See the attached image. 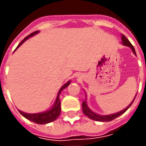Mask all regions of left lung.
<instances>
[{"instance_id": "1", "label": "left lung", "mask_w": 146, "mask_h": 146, "mask_svg": "<svg viewBox=\"0 0 146 146\" xmlns=\"http://www.w3.org/2000/svg\"><path fill=\"white\" fill-rule=\"evenodd\" d=\"M121 40H122V44L123 45H125V46H127L129 48H131L132 51H133V53L136 55V52H135V48H134V46L131 44V42L129 41L127 39L124 35H122V37H121ZM135 98L133 99V101L131 102V104L129 105L128 106L127 108H125L124 110H121V111H119L118 113H113V114H110V115H98L97 113H94L93 111L90 110L88 106V105H87V100H85L82 103V110H83V113H84V115L88 116V118H90L91 119H93V120H95V121H100V122H107V121H111V120H113L116 117H118L120 115H122L123 113H124L127 111V110H128L130 106H131L132 103H133V102L135 101Z\"/></svg>"}]
</instances>
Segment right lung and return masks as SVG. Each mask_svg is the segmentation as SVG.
<instances>
[{"label": "right lung", "mask_w": 146, "mask_h": 146, "mask_svg": "<svg viewBox=\"0 0 146 146\" xmlns=\"http://www.w3.org/2000/svg\"><path fill=\"white\" fill-rule=\"evenodd\" d=\"M39 31H35V32H33L30 35H28L27 36H26L25 38L20 42V44L18 45V47L15 48V50L17 49L19 47H20V45H22L23 44L24 42L27 40V39H29L30 36H33V35H35L36 33H38ZM70 80H69L68 82L66 83L65 84H64L62 88L59 90V92L58 93L57 95V98H56V100L54 102V104L53 105V106L48 111H45V112H43V113H23V112H22L20 110H19V113L23 115V116L25 117V118H27V119H29V120H31V121H33V122L36 123H38V124H45V123H51L52 121H54L55 119H57L58 116L60 115L61 113V102L60 99H59V95H60L61 92L65 89L66 87L70 85Z\"/></svg>", "instance_id": "add662e5"}]
</instances>
